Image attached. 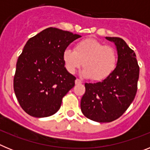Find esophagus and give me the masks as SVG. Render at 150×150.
<instances>
[{"mask_svg":"<svg viewBox=\"0 0 150 150\" xmlns=\"http://www.w3.org/2000/svg\"><path fill=\"white\" fill-rule=\"evenodd\" d=\"M83 83V82L80 80V79H76V80H75V83H76V85H78V84H81V83Z\"/></svg>","mask_w":150,"mask_h":150,"instance_id":"34e87169","label":"esophagus"}]
</instances>
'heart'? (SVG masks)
Returning a JSON list of instances; mask_svg holds the SVG:
<instances>
[{
  "label": "heart",
  "instance_id": "obj_1",
  "mask_svg": "<svg viewBox=\"0 0 150 150\" xmlns=\"http://www.w3.org/2000/svg\"><path fill=\"white\" fill-rule=\"evenodd\" d=\"M63 62L71 74L83 66L82 74L95 81L105 79L114 71L118 54L113 47L94 39H86L76 44L74 50L67 48L63 52Z\"/></svg>",
  "mask_w": 150,
  "mask_h": 150
}]
</instances>
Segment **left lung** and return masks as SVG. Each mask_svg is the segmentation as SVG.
<instances>
[{
  "instance_id": "1",
  "label": "left lung",
  "mask_w": 150,
  "mask_h": 150,
  "mask_svg": "<svg viewBox=\"0 0 150 150\" xmlns=\"http://www.w3.org/2000/svg\"><path fill=\"white\" fill-rule=\"evenodd\" d=\"M116 46L117 65L103 81L86 83L80 107L86 117L98 122H110L120 118L134 99L140 67L135 52L120 38L106 37Z\"/></svg>"
}]
</instances>
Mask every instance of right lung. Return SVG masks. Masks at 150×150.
I'll use <instances>...</instances> for the list:
<instances>
[{"mask_svg": "<svg viewBox=\"0 0 150 150\" xmlns=\"http://www.w3.org/2000/svg\"><path fill=\"white\" fill-rule=\"evenodd\" d=\"M80 37L48 28L27 41L17 61L13 88L28 114L47 117L60 109L63 97L74 86L76 79L64 67L63 52Z\"/></svg>", "mask_w": 150, "mask_h": 150, "instance_id": "add662e5", "label": "right lung"}]
</instances>
